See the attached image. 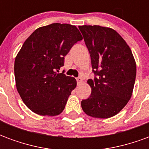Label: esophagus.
Returning <instances> with one entry per match:
<instances>
[{
    "instance_id": "esophagus-1",
    "label": "esophagus",
    "mask_w": 149,
    "mask_h": 149,
    "mask_svg": "<svg viewBox=\"0 0 149 149\" xmlns=\"http://www.w3.org/2000/svg\"><path fill=\"white\" fill-rule=\"evenodd\" d=\"M77 81L78 84H81V83H82L83 80H82V78L81 77H77Z\"/></svg>"
}]
</instances>
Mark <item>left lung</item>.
Listing matches in <instances>:
<instances>
[{"label":"left lung","instance_id":"left-lung-1","mask_svg":"<svg viewBox=\"0 0 149 149\" xmlns=\"http://www.w3.org/2000/svg\"><path fill=\"white\" fill-rule=\"evenodd\" d=\"M79 29L89 52L94 79H88L90 97L81 100L82 109L96 118L116 115L130 100L136 66L129 46L114 29L83 25Z\"/></svg>","mask_w":149,"mask_h":149}]
</instances>
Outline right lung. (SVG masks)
<instances>
[{
	"label": "right lung",
	"instance_id": "right-lung-1",
	"mask_svg": "<svg viewBox=\"0 0 149 149\" xmlns=\"http://www.w3.org/2000/svg\"><path fill=\"white\" fill-rule=\"evenodd\" d=\"M81 40L75 25L53 23L36 29L24 41L15 59V80L23 102L33 112L57 116L65 109L77 81L59 70Z\"/></svg>",
	"mask_w": 149,
	"mask_h": 149
}]
</instances>
